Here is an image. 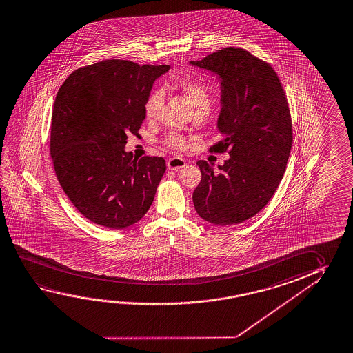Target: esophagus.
<instances>
[{"label": "esophagus", "mask_w": 353, "mask_h": 353, "mask_svg": "<svg viewBox=\"0 0 353 353\" xmlns=\"http://www.w3.org/2000/svg\"><path fill=\"white\" fill-rule=\"evenodd\" d=\"M185 165H187V163H185V160H183V159H181V157H176L168 159V170H176V171H179L181 168H185Z\"/></svg>", "instance_id": "34e87169"}]
</instances>
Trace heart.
Wrapping results in <instances>:
<instances>
[{"label":"heart","instance_id":"obj_1","mask_svg":"<svg viewBox=\"0 0 353 353\" xmlns=\"http://www.w3.org/2000/svg\"><path fill=\"white\" fill-rule=\"evenodd\" d=\"M177 88L185 97V102L192 110H196L203 104H209L210 102L207 85L199 80H181L177 83ZM162 99L163 96H162L161 90H154L149 94V97L145 102V114L148 119L155 118L161 107ZM165 145L174 150H183L185 148V141L179 134H170L165 139Z\"/></svg>","mask_w":353,"mask_h":353}]
</instances>
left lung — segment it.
<instances>
[{"label": "left lung", "instance_id": "8db88e82", "mask_svg": "<svg viewBox=\"0 0 353 353\" xmlns=\"http://www.w3.org/2000/svg\"><path fill=\"white\" fill-rule=\"evenodd\" d=\"M191 64L221 79L223 139L209 150L230 155L218 172L196 162L202 179L194 208L215 225L240 224L266 207L283 177L293 143L287 96L271 65L241 48H223Z\"/></svg>", "mask_w": 353, "mask_h": 353}]
</instances>
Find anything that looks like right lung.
I'll return each mask as SVG.
<instances>
[{
	"label": "right lung",
	"mask_w": 353,
	"mask_h": 353,
	"mask_svg": "<svg viewBox=\"0 0 353 353\" xmlns=\"http://www.w3.org/2000/svg\"><path fill=\"white\" fill-rule=\"evenodd\" d=\"M168 65L112 59L75 70L52 108L50 155L63 191L97 225L124 229L150 208L166 170L162 157L125 152L145 119L152 83Z\"/></svg>",
	"instance_id": "right-lung-1"
}]
</instances>
